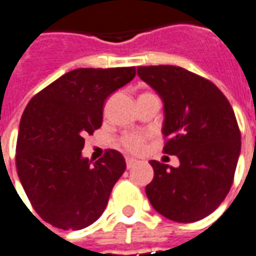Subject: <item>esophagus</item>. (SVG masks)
<instances>
[{"instance_id": "esophagus-1", "label": "esophagus", "mask_w": 256, "mask_h": 256, "mask_svg": "<svg viewBox=\"0 0 256 256\" xmlns=\"http://www.w3.org/2000/svg\"><path fill=\"white\" fill-rule=\"evenodd\" d=\"M138 162L135 160V158H126V167L128 168H131V167H134V166Z\"/></svg>"}]
</instances>
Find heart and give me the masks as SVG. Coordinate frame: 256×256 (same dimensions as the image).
Returning <instances> with one entry per match:
<instances>
[{"instance_id": "heart-1", "label": "heart", "mask_w": 256, "mask_h": 256, "mask_svg": "<svg viewBox=\"0 0 256 256\" xmlns=\"http://www.w3.org/2000/svg\"><path fill=\"white\" fill-rule=\"evenodd\" d=\"M121 145H122L125 150L136 153V152L140 150V148L144 145V139L138 136V135H126L121 140Z\"/></svg>"}]
</instances>
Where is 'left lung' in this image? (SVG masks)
Masks as SVG:
<instances>
[{
	"mask_svg": "<svg viewBox=\"0 0 256 256\" xmlns=\"http://www.w3.org/2000/svg\"><path fill=\"white\" fill-rule=\"evenodd\" d=\"M138 76L163 102V150L178 167L150 160L154 177L148 199L160 214L178 223L204 219L230 191L241 152L232 106L216 84L181 66H138Z\"/></svg>",
	"mask_w": 256,
	"mask_h": 256,
	"instance_id": "left-lung-1",
	"label": "left lung"
}]
</instances>
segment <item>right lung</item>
<instances>
[{
	"label": "right lung",
	"instance_id": "right-lung-1",
	"mask_svg": "<svg viewBox=\"0 0 256 256\" xmlns=\"http://www.w3.org/2000/svg\"><path fill=\"white\" fill-rule=\"evenodd\" d=\"M135 74V66L74 70L26 106L18 134V176L34 210L51 226L80 230L104 212L125 158L110 149L92 163L82 156L84 136L102 126L106 98Z\"/></svg>",
	"mask_w": 256,
	"mask_h": 256
}]
</instances>
